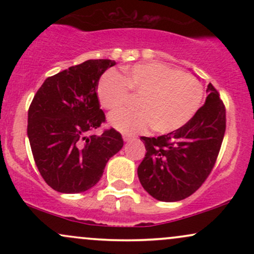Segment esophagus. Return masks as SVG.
Wrapping results in <instances>:
<instances>
[{"instance_id":"esophagus-1","label":"esophagus","mask_w":254,"mask_h":254,"mask_svg":"<svg viewBox=\"0 0 254 254\" xmlns=\"http://www.w3.org/2000/svg\"><path fill=\"white\" fill-rule=\"evenodd\" d=\"M123 139L125 142H129V141H132V139H135V136H131V135H123Z\"/></svg>"}]
</instances>
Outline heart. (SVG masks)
Instances as JSON below:
<instances>
[{"label":"heart","mask_w":254,"mask_h":254,"mask_svg":"<svg viewBox=\"0 0 254 254\" xmlns=\"http://www.w3.org/2000/svg\"><path fill=\"white\" fill-rule=\"evenodd\" d=\"M98 98L104 109L117 111L138 98L139 110L113 113L110 123L123 132H141L151 127L167 133L188 124L199 109L202 84L192 75L162 63L136 64L123 69V76L107 71L98 83Z\"/></svg>","instance_id":"1"}]
</instances>
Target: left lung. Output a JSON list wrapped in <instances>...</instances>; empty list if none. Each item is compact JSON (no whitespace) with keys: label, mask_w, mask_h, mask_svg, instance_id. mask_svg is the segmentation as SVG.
Segmentation results:
<instances>
[{"label":"left lung","mask_w":254,"mask_h":254,"mask_svg":"<svg viewBox=\"0 0 254 254\" xmlns=\"http://www.w3.org/2000/svg\"><path fill=\"white\" fill-rule=\"evenodd\" d=\"M206 92L205 104L183 127L159 137H141L147 153L137 174L157 200L185 199L214 168L226 131V107L211 83Z\"/></svg>","instance_id":"left-lung-1"}]
</instances>
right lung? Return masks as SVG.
Here are the masks:
<instances>
[{"label":"right lung","instance_id":"right-lung-1","mask_svg":"<svg viewBox=\"0 0 254 254\" xmlns=\"http://www.w3.org/2000/svg\"><path fill=\"white\" fill-rule=\"evenodd\" d=\"M116 64L88 60L44 81L28 109L27 135L40 176L62 193L89 190L103 176L110 157L123 147L113 127L105 123L97 88L100 76Z\"/></svg>","mask_w":254,"mask_h":254}]
</instances>
